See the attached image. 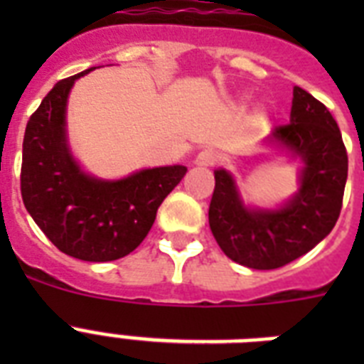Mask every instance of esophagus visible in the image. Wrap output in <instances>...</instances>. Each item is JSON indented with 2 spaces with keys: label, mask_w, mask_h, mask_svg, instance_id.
<instances>
[{
  "label": "esophagus",
  "mask_w": 364,
  "mask_h": 364,
  "mask_svg": "<svg viewBox=\"0 0 364 364\" xmlns=\"http://www.w3.org/2000/svg\"><path fill=\"white\" fill-rule=\"evenodd\" d=\"M219 160V154L215 151H211V149H204V151H200L196 154V159H194V164L202 166V168H208V166H213Z\"/></svg>",
  "instance_id": "esophagus-1"
}]
</instances>
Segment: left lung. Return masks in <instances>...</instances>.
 Masks as SVG:
<instances>
[{"instance_id": "obj_1", "label": "left lung", "mask_w": 364, "mask_h": 364, "mask_svg": "<svg viewBox=\"0 0 364 364\" xmlns=\"http://www.w3.org/2000/svg\"><path fill=\"white\" fill-rule=\"evenodd\" d=\"M266 143L302 160L294 196L274 210L249 208L234 177L219 168L210 204V228L223 253L255 270L282 268L327 238L338 221L348 179L338 124L304 88H293L291 121L274 128Z\"/></svg>"}]
</instances>
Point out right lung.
<instances>
[{"instance_id": "obj_1", "label": "right lung", "mask_w": 364, "mask_h": 364, "mask_svg": "<svg viewBox=\"0 0 364 364\" xmlns=\"http://www.w3.org/2000/svg\"><path fill=\"white\" fill-rule=\"evenodd\" d=\"M92 70L56 82L30 117L20 193L31 219L62 253L107 262L126 257L145 240L160 204L187 168H149L115 181L82 170L68 143L65 107L71 87Z\"/></svg>"}]
</instances>
